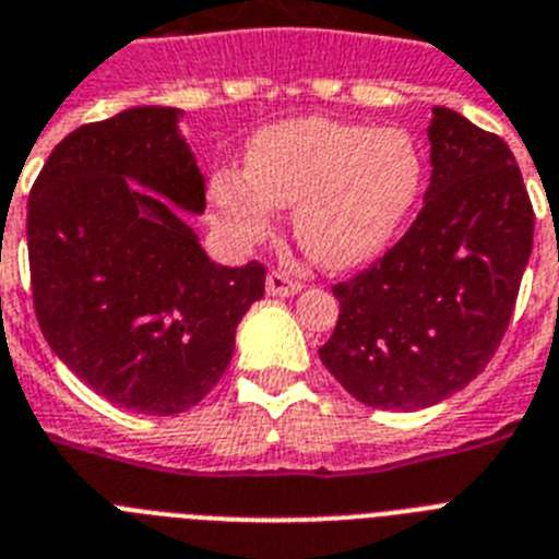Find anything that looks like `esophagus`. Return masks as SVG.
<instances>
[{"instance_id":"1","label":"esophagus","mask_w":559,"mask_h":559,"mask_svg":"<svg viewBox=\"0 0 559 559\" xmlns=\"http://www.w3.org/2000/svg\"><path fill=\"white\" fill-rule=\"evenodd\" d=\"M298 293H301V284L289 278L284 270H272L266 275V295H272V298H293Z\"/></svg>"}]
</instances>
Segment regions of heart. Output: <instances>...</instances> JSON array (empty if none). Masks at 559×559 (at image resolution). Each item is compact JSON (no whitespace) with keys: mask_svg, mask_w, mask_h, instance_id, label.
<instances>
[{"mask_svg":"<svg viewBox=\"0 0 559 559\" xmlns=\"http://www.w3.org/2000/svg\"><path fill=\"white\" fill-rule=\"evenodd\" d=\"M428 163L405 129L330 117L272 122L247 143L243 175L217 171L209 201L238 240L264 238L275 209L293 206V233L324 270L373 264L393 247L425 189Z\"/></svg>","mask_w":559,"mask_h":559,"instance_id":"1","label":"heart"}]
</instances>
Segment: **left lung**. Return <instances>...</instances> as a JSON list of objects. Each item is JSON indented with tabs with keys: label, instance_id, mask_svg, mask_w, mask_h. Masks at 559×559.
<instances>
[{
	"label": "left lung",
	"instance_id": "obj_1",
	"mask_svg": "<svg viewBox=\"0 0 559 559\" xmlns=\"http://www.w3.org/2000/svg\"><path fill=\"white\" fill-rule=\"evenodd\" d=\"M425 206L388 255L333 287L338 324L319 350L350 396L419 411L483 373L528 266L534 212L506 140L433 106Z\"/></svg>",
	"mask_w": 559,
	"mask_h": 559
}]
</instances>
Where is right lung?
<instances>
[{
    "mask_svg": "<svg viewBox=\"0 0 559 559\" xmlns=\"http://www.w3.org/2000/svg\"><path fill=\"white\" fill-rule=\"evenodd\" d=\"M180 108L134 106L71 131L28 198L36 321L68 370L111 405L171 416L233 361L264 266H221L186 215L203 175Z\"/></svg>",
    "mask_w": 559,
    "mask_h": 559,
    "instance_id": "add662e5",
    "label": "right lung"
}]
</instances>
